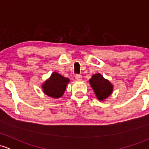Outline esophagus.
I'll use <instances>...</instances> for the list:
<instances>
[{"label":"esophagus","instance_id":"34e87169","mask_svg":"<svg viewBox=\"0 0 149 149\" xmlns=\"http://www.w3.org/2000/svg\"><path fill=\"white\" fill-rule=\"evenodd\" d=\"M75 78H76V79L77 80V81H81V80H82V76H81V75H80V74L76 75Z\"/></svg>","mask_w":149,"mask_h":149}]
</instances>
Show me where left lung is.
<instances>
[{"instance_id":"obj_1","label":"left lung","mask_w":149,"mask_h":149,"mask_svg":"<svg viewBox=\"0 0 149 149\" xmlns=\"http://www.w3.org/2000/svg\"><path fill=\"white\" fill-rule=\"evenodd\" d=\"M89 82L98 100L102 101L111 94L113 91L112 84L99 73L93 75L91 79L89 80Z\"/></svg>"}]
</instances>
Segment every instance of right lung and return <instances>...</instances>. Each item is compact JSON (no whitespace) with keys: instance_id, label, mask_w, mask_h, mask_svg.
I'll return each instance as SVG.
<instances>
[{"instance_id":"add662e5","label":"right lung","mask_w":149,"mask_h":149,"mask_svg":"<svg viewBox=\"0 0 149 149\" xmlns=\"http://www.w3.org/2000/svg\"><path fill=\"white\" fill-rule=\"evenodd\" d=\"M68 81V79L54 72L43 84V90L47 95L55 98H60L63 94Z\"/></svg>"}]
</instances>
